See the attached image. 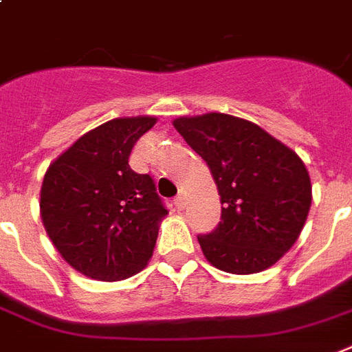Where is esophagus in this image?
<instances>
[{"mask_svg": "<svg viewBox=\"0 0 352 352\" xmlns=\"http://www.w3.org/2000/svg\"><path fill=\"white\" fill-rule=\"evenodd\" d=\"M186 205H188L186 197H184V195H182V194L177 195V197H175V206H177V208H179V210H184V208H186Z\"/></svg>", "mask_w": 352, "mask_h": 352, "instance_id": "esophagus-1", "label": "esophagus"}]
</instances>
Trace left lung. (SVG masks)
Segmentation results:
<instances>
[{"label": "left lung", "instance_id": "left-lung-1", "mask_svg": "<svg viewBox=\"0 0 352 352\" xmlns=\"http://www.w3.org/2000/svg\"><path fill=\"white\" fill-rule=\"evenodd\" d=\"M175 129L205 160L221 197V221L199 234L214 267L234 275L273 265L299 238L312 203L307 166L256 123L210 112Z\"/></svg>", "mask_w": 352, "mask_h": 352}]
</instances>
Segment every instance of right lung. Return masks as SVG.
<instances>
[{
    "instance_id": "1",
    "label": "right lung",
    "mask_w": 352,
    "mask_h": 352,
    "mask_svg": "<svg viewBox=\"0 0 352 352\" xmlns=\"http://www.w3.org/2000/svg\"><path fill=\"white\" fill-rule=\"evenodd\" d=\"M157 118H116L82 134L47 168L40 214L53 245L96 280L142 272L157 243L164 203L155 181L131 170L129 155Z\"/></svg>"
}]
</instances>
